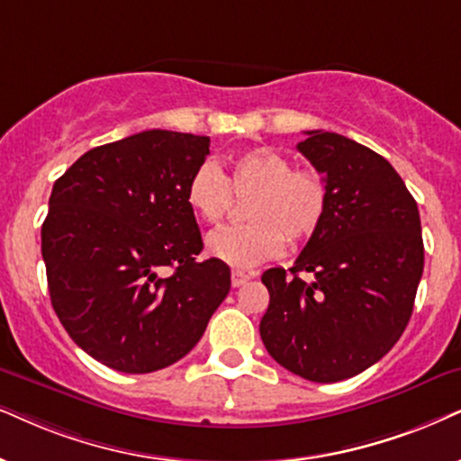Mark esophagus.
<instances>
[{"label": "esophagus", "mask_w": 461, "mask_h": 461, "mask_svg": "<svg viewBox=\"0 0 461 461\" xmlns=\"http://www.w3.org/2000/svg\"><path fill=\"white\" fill-rule=\"evenodd\" d=\"M247 281H250V274L242 272V270L231 272V285H234V287H242V285Z\"/></svg>", "instance_id": "34e87169"}]
</instances>
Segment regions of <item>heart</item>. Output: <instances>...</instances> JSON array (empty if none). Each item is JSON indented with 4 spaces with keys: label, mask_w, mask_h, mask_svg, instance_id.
Returning a JSON list of instances; mask_svg holds the SVG:
<instances>
[{
    "label": "heart",
    "mask_w": 461,
    "mask_h": 461,
    "mask_svg": "<svg viewBox=\"0 0 461 461\" xmlns=\"http://www.w3.org/2000/svg\"><path fill=\"white\" fill-rule=\"evenodd\" d=\"M244 200L249 223L223 227L208 236L206 249L227 266L253 267L276 259L289 242H304L323 225L330 191L321 174L295 167L274 149H250L221 172L211 161L191 174L185 202L202 223L219 225Z\"/></svg>",
    "instance_id": "1"
}]
</instances>
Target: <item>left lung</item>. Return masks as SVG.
Wrapping results in <instances>:
<instances>
[{
  "label": "left lung",
  "instance_id": "left-lung-1",
  "mask_svg": "<svg viewBox=\"0 0 461 461\" xmlns=\"http://www.w3.org/2000/svg\"><path fill=\"white\" fill-rule=\"evenodd\" d=\"M298 150L330 191L323 225L287 274L261 283V340L283 368L314 383L351 378L389 353L409 325L423 274L417 202L392 163L340 133L312 130ZM312 271L313 281H301Z\"/></svg>",
  "mask_w": 461,
  "mask_h": 461
}]
</instances>
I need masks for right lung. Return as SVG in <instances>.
Masks as SVG:
<instances>
[{"instance_id":"obj_1","label":"right lung","mask_w":461,"mask_h":461,"mask_svg":"<svg viewBox=\"0 0 461 461\" xmlns=\"http://www.w3.org/2000/svg\"><path fill=\"white\" fill-rule=\"evenodd\" d=\"M208 136L149 130L91 149L52 185L42 258L69 338L108 368L147 375L197 345L230 294V267L197 259L185 202ZM172 267L170 277L162 270Z\"/></svg>"}]
</instances>
